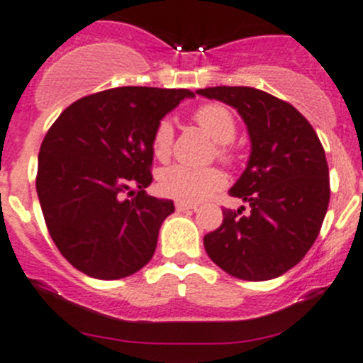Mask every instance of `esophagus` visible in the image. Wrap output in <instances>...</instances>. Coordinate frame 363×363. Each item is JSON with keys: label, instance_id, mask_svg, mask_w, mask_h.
I'll use <instances>...</instances> for the list:
<instances>
[{"label": "esophagus", "instance_id": "obj_1", "mask_svg": "<svg viewBox=\"0 0 363 363\" xmlns=\"http://www.w3.org/2000/svg\"><path fill=\"white\" fill-rule=\"evenodd\" d=\"M175 208H177L179 212H186V211H195L196 205L193 203H184V202H175Z\"/></svg>", "mask_w": 363, "mask_h": 363}]
</instances>
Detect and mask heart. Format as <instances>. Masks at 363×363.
Segmentation results:
<instances>
[{
  "instance_id": "obj_1",
  "label": "heart",
  "mask_w": 363,
  "mask_h": 363,
  "mask_svg": "<svg viewBox=\"0 0 363 363\" xmlns=\"http://www.w3.org/2000/svg\"><path fill=\"white\" fill-rule=\"evenodd\" d=\"M196 123L205 133L211 135L216 145V155L221 161L232 164L235 161L230 142L235 138L237 123L232 111L221 104L200 105L193 113ZM175 130L170 119H161L152 133V151L158 160H167L174 147ZM226 184L225 174L216 167L196 168L188 164H172L163 168L158 175V188L168 199L177 202L196 203L208 199L214 193L221 191Z\"/></svg>"
}]
</instances>
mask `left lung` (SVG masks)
I'll use <instances>...</instances> for the list:
<instances>
[{
    "instance_id": "obj_1",
    "label": "left lung",
    "mask_w": 363,
    "mask_h": 363,
    "mask_svg": "<svg viewBox=\"0 0 363 363\" xmlns=\"http://www.w3.org/2000/svg\"><path fill=\"white\" fill-rule=\"evenodd\" d=\"M199 94L237 108L247 124L251 156L230 195L250 205L225 208L203 237L212 262L230 276L267 281L283 276L316 240L330 202L325 149L294 105L255 87H205Z\"/></svg>"
}]
</instances>
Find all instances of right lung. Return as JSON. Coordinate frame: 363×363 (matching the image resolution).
Returning <instances> with one entry per match:
<instances>
[{"label": "right lung", "instance_id": "add662e5", "mask_svg": "<svg viewBox=\"0 0 363 363\" xmlns=\"http://www.w3.org/2000/svg\"><path fill=\"white\" fill-rule=\"evenodd\" d=\"M189 89L113 87L73 101L47 131L36 193L61 255L89 277L121 279L147 265L172 200L147 195L152 133ZM128 192L134 199L124 201Z\"/></svg>", "mask_w": 363, "mask_h": 363}]
</instances>
